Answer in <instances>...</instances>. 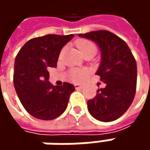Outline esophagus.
<instances>
[{
    "mask_svg": "<svg viewBox=\"0 0 150 150\" xmlns=\"http://www.w3.org/2000/svg\"><path fill=\"white\" fill-rule=\"evenodd\" d=\"M74 86H75V88L76 89H82L83 88V86L80 85V84H75Z\"/></svg>",
    "mask_w": 150,
    "mask_h": 150,
    "instance_id": "1",
    "label": "esophagus"
}]
</instances>
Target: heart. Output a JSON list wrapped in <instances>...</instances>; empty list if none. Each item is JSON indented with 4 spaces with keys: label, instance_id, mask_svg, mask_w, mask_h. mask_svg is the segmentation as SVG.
I'll return each instance as SVG.
<instances>
[{
    "label": "heart",
    "instance_id": "1",
    "mask_svg": "<svg viewBox=\"0 0 150 150\" xmlns=\"http://www.w3.org/2000/svg\"><path fill=\"white\" fill-rule=\"evenodd\" d=\"M76 45L78 47L79 51L81 52L82 54L85 53L86 52L88 51H96V46L92 42L85 40V39H80L77 41ZM87 72L85 70H73L71 72L72 78L74 81H82L84 75H86Z\"/></svg>",
    "mask_w": 150,
    "mask_h": 150
}]
</instances>
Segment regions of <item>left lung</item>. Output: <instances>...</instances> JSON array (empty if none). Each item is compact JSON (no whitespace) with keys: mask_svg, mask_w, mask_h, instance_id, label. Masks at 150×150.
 I'll return each instance as SVG.
<instances>
[{"mask_svg":"<svg viewBox=\"0 0 150 150\" xmlns=\"http://www.w3.org/2000/svg\"><path fill=\"white\" fill-rule=\"evenodd\" d=\"M99 47L101 62L96 74L106 84L88 101L89 113L101 122H112L128 110L134 98L137 64L129 46L112 32L101 30L78 34Z\"/></svg>","mask_w":150,"mask_h":150,"instance_id":"1","label":"left lung"}]
</instances>
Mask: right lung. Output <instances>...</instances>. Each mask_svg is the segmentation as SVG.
Returning <instances> with one entry per match:
<instances>
[{
    "mask_svg": "<svg viewBox=\"0 0 150 150\" xmlns=\"http://www.w3.org/2000/svg\"><path fill=\"white\" fill-rule=\"evenodd\" d=\"M74 35L49 34L29 40L15 59L13 82L22 106L34 118L52 120L66 110L70 94L75 90L71 83L52 86L49 67H56L61 49Z\"/></svg>",
    "mask_w": 150,
    "mask_h": 150,
    "instance_id": "right-lung-1",
    "label": "right lung"
}]
</instances>
